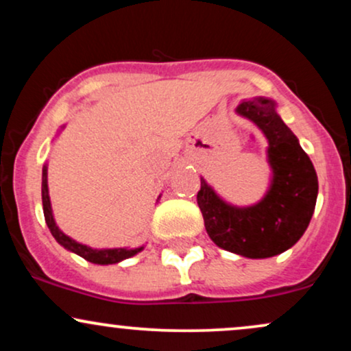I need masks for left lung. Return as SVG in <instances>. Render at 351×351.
<instances>
[{"label": "left lung", "mask_w": 351, "mask_h": 351, "mask_svg": "<svg viewBox=\"0 0 351 351\" xmlns=\"http://www.w3.org/2000/svg\"><path fill=\"white\" fill-rule=\"evenodd\" d=\"M236 112L256 123L267 138L272 170L269 191L259 203L237 208L219 198L201 178L196 199L213 243L239 256L265 259L291 249L304 236L315 209L318 180L308 155L277 114L274 100H244Z\"/></svg>", "instance_id": "obj_1"}]
</instances>
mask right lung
Masks as SVG:
<instances>
[{
    "label": "right lung",
    "instance_id": "add662e5",
    "mask_svg": "<svg viewBox=\"0 0 351 351\" xmlns=\"http://www.w3.org/2000/svg\"><path fill=\"white\" fill-rule=\"evenodd\" d=\"M64 128V127H60ZM43 209H44V219H46L47 228H49L51 234L54 236V239L66 247L67 251L77 254V256L84 257V259L88 261L92 264H100V265H107V264H117L120 261L128 259V257L135 256L143 249L136 247V249H125V247H119V249H92L86 244H80L77 241H74L72 237L66 236L62 231L58 228L56 224L54 216H52V208H51V199H49V189H47V167L44 165L43 167Z\"/></svg>",
    "mask_w": 351,
    "mask_h": 351
}]
</instances>
